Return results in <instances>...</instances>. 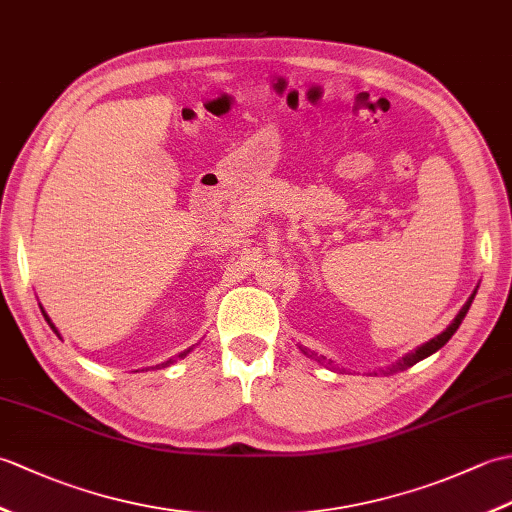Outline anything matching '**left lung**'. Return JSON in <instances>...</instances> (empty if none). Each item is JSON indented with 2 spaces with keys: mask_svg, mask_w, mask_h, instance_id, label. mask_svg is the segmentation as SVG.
Instances as JSON below:
<instances>
[{
  "mask_svg": "<svg viewBox=\"0 0 512 512\" xmlns=\"http://www.w3.org/2000/svg\"><path fill=\"white\" fill-rule=\"evenodd\" d=\"M475 292H477V290H473V295H471L469 299H466V303L462 306V310H460L458 314H455V319L447 325V330L440 332L438 336H433L431 341L422 343V345H420V347H416V350H413V352H409V354L402 356L396 365H391V367H389V372H402V369H409L411 365L420 363L422 358H427V356H431V354H436L442 345H447L451 336H453L455 332H458V328H460L462 321H464V317H466V312H469L471 303H473V299H475ZM301 352L306 354V356H310V358H314V361H319V363H321V361H325L323 356L319 358V356H314V354H308L306 350H301ZM328 363H332V361H328Z\"/></svg>",
  "mask_w": 512,
  "mask_h": 512,
  "instance_id": "obj_1",
  "label": "left lung"
}]
</instances>
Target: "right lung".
Segmentation results:
<instances>
[{"label": "right lung", "instance_id": "obj_1", "mask_svg": "<svg viewBox=\"0 0 512 512\" xmlns=\"http://www.w3.org/2000/svg\"><path fill=\"white\" fill-rule=\"evenodd\" d=\"M41 312H43V317H46V321H48V325H50V328H52V332H54V334H57V336H59V339H61V334H59V330H57V328H54V323L50 321V317H48V314H46V310H43V308H41ZM189 352H191V347H189V350H187V352H182V354H180V358H182V356H187ZM171 363H173V358H169V361H165V363H160V365H156V367H167V365H171Z\"/></svg>", "mask_w": 512, "mask_h": 512}]
</instances>
